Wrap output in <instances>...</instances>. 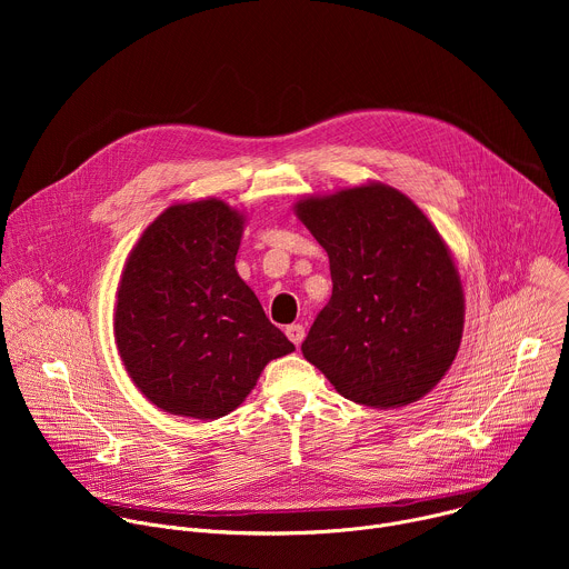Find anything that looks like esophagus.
<instances>
[{"label": "esophagus", "mask_w": 569, "mask_h": 569, "mask_svg": "<svg viewBox=\"0 0 569 569\" xmlns=\"http://www.w3.org/2000/svg\"><path fill=\"white\" fill-rule=\"evenodd\" d=\"M286 336H288V340L292 342V345H301L303 342V338H306V329L301 327V323H290V327L286 329Z\"/></svg>", "instance_id": "obj_1"}]
</instances>
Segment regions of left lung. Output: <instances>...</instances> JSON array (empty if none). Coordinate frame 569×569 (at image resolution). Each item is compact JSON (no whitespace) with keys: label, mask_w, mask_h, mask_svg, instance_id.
Masks as SVG:
<instances>
[{"label":"left lung","mask_w":569,"mask_h":569,"mask_svg":"<svg viewBox=\"0 0 569 569\" xmlns=\"http://www.w3.org/2000/svg\"><path fill=\"white\" fill-rule=\"evenodd\" d=\"M327 250L333 295L303 358L345 398L393 410L432 391L463 333V288L446 240L398 189L367 182L295 202Z\"/></svg>","instance_id":"left-lung-1"}]
</instances>
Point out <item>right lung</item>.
Here are the masks:
<instances>
[{
	"instance_id": "right-lung-1",
	"label": "right lung",
	"mask_w": 569,
	"mask_h": 569,
	"mask_svg": "<svg viewBox=\"0 0 569 569\" xmlns=\"http://www.w3.org/2000/svg\"><path fill=\"white\" fill-rule=\"evenodd\" d=\"M246 216L218 198L176 202L132 248L114 342L137 389L176 417L213 421L248 398L295 345L236 272Z\"/></svg>"
}]
</instances>
